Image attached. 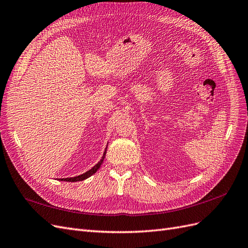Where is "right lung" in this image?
I'll use <instances>...</instances> for the list:
<instances>
[{"instance_id": "obj_1", "label": "right lung", "mask_w": 248, "mask_h": 248, "mask_svg": "<svg viewBox=\"0 0 248 248\" xmlns=\"http://www.w3.org/2000/svg\"><path fill=\"white\" fill-rule=\"evenodd\" d=\"M107 147H108V144H107V146H106V148H105V152H104V154H103L102 159H101L100 161H98L97 163H96L93 168L89 169L88 171L84 172V173H82V174H80V175L73 176V178H64V179H59V180H60V181H65V182H79V181H84V180L88 179L89 176L94 174V173L97 171V169L101 167V165H102V163H103V161H104V159H105V157H106V152H107Z\"/></svg>"}]
</instances>
